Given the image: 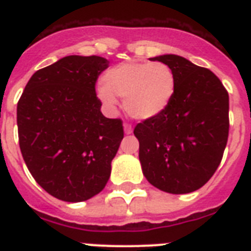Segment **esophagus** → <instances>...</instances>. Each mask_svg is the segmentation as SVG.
I'll return each instance as SVG.
<instances>
[{"mask_svg": "<svg viewBox=\"0 0 251 251\" xmlns=\"http://www.w3.org/2000/svg\"><path fill=\"white\" fill-rule=\"evenodd\" d=\"M124 130H125V134L133 133V129H131V126H130L129 124H125V125H124Z\"/></svg>", "mask_w": 251, "mask_h": 251, "instance_id": "obj_1", "label": "esophagus"}]
</instances>
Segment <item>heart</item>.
<instances>
[{"mask_svg":"<svg viewBox=\"0 0 251 251\" xmlns=\"http://www.w3.org/2000/svg\"><path fill=\"white\" fill-rule=\"evenodd\" d=\"M99 100L108 108L125 99L126 113L134 120L147 121L164 113L176 92L175 73L163 62H124L101 76Z\"/></svg>","mask_w":251,"mask_h":251,"instance_id":"1","label":"heart"}]
</instances>
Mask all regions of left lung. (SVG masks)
I'll return each mask as SVG.
<instances>
[{
    "mask_svg": "<svg viewBox=\"0 0 251 251\" xmlns=\"http://www.w3.org/2000/svg\"><path fill=\"white\" fill-rule=\"evenodd\" d=\"M173 70L176 92L164 113L134 129L142 171L171 194L198 190L214 176L229 133V96L218 76L176 54L153 57Z\"/></svg>",
    "mask_w": 251,
    "mask_h": 251,
    "instance_id": "8db88e82",
    "label": "left lung"
}]
</instances>
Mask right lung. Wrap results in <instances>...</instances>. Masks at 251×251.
Listing matches in <instances>:
<instances>
[{
  "label": "right lung",
  "instance_id": "1",
  "mask_svg": "<svg viewBox=\"0 0 251 251\" xmlns=\"http://www.w3.org/2000/svg\"><path fill=\"white\" fill-rule=\"evenodd\" d=\"M109 61L68 56L37 70L22 94L17 124L22 156L54 198L83 202L99 194L124 138L120 118L102 116L95 84Z\"/></svg>",
  "mask_w": 251,
  "mask_h": 251
}]
</instances>
